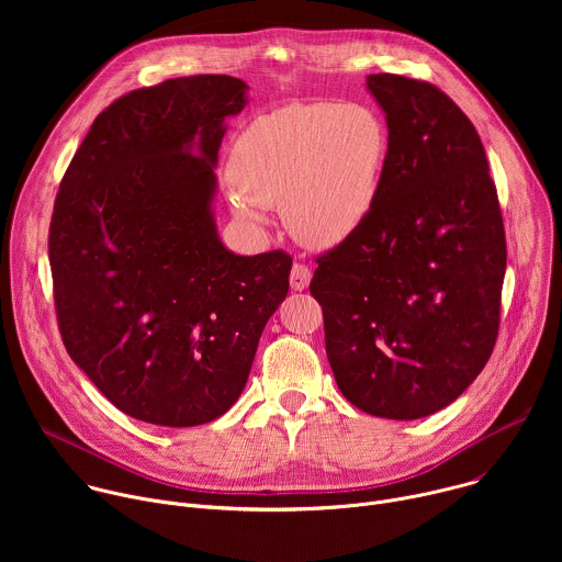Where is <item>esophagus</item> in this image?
Masks as SVG:
<instances>
[{"label":"esophagus","instance_id":"1","mask_svg":"<svg viewBox=\"0 0 562 562\" xmlns=\"http://www.w3.org/2000/svg\"><path fill=\"white\" fill-rule=\"evenodd\" d=\"M289 280H291V289L293 291H304L308 286V282H311V269L306 265H302V262H295L291 267Z\"/></svg>","mask_w":562,"mask_h":562}]
</instances>
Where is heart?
I'll return each instance as SVG.
<instances>
[{"mask_svg": "<svg viewBox=\"0 0 562 562\" xmlns=\"http://www.w3.org/2000/svg\"><path fill=\"white\" fill-rule=\"evenodd\" d=\"M389 131L364 104H289L256 117L231 150L233 209L249 224L280 206L308 249L342 245L371 215Z\"/></svg>", "mask_w": 562, "mask_h": 562, "instance_id": "heart-1", "label": "heart"}]
</instances>
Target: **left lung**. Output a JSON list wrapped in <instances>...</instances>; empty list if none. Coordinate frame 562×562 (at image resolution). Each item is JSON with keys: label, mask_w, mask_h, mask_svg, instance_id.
I'll return each mask as SVG.
<instances>
[{"label": "left lung", "mask_w": 562, "mask_h": 562, "mask_svg": "<svg viewBox=\"0 0 562 562\" xmlns=\"http://www.w3.org/2000/svg\"><path fill=\"white\" fill-rule=\"evenodd\" d=\"M367 87L389 126L378 200L358 233L315 258L308 289L342 395L364 414L416 420L453 403L494 351L505 226L458 104L393 72Z\"/></svg>", "instance_id": "left-lung-1"}]
</instances>
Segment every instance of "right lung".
Instances as JSON below:
<instances>
[{
	"mask_svg": "<svg viewBox=\"0 0 562 562\" xmlns=\"http://www.w3.org/2000/svg\"><path fill=\"white\" fill-rule=\"evenodd\" d=\"M247 85L191 75L106 106L61 178L48 260L64 347L131 418L195 427L243 393L291 256L231 254L211 200ZM199 155H192V148Z\"/></svg>",
	"mask_w": 562,
	"mask_h": 562,
	"instance_id": "obj_1",
	"label": "right lung"
}]
</instances>
